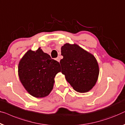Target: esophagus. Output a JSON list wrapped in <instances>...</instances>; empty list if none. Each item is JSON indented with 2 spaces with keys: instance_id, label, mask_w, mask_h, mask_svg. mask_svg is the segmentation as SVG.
<instances>
[{
  "instance_id": "34e87169",
  "label": "esophagus",
  "mask_w": 125,
  "mask_h": 125,
  "mask_svg": "<svg viewBox=\"0 0 125 125\" xmlns=\"http://www.w3.org/2000/svg\"><path fill=\"white\" fill-rule=\"evenodd\" d=\"M56 60L58 61V62H60V59L59 57H57V58L56 59Z\"/></svg>"
}]
</instances>
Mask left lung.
<instances>
[{"label":"left lung","mask_w":125,"mask_h":125,"mask_svg":"<svg viewBox=\"0 0 125 125\" xmlns=\"http://www.w3.org/2000/svg\"><path fill=\"white\" fill-rule=\"evenodd\" d=\"M61 50L63 56L60 61L61 73L66 81L78 93L89 91L98 78L99 68L96 59L75 44L66 43Z\"/></svg>","instance_id":"8db88e82"}]
</instances>
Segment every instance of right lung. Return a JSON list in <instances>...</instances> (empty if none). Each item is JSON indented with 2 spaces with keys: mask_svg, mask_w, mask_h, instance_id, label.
Masks as SVG:
<instances>
[{
  "mask_svg": "<svg viewBox=\"0 0 125 125\" xmlns=\"http://www.w3.org/2000/svg\"><path fill=\"white\" fill-rule=\"evenodd\" d=\"M60 72L58 61L52 59L41 48L29 50L20 61L18 73L26 91L35 97H43L51 93L54 78Z\"/></svg>",
  "mask_w": 125,
  "mask_h": 125,
  "instance_id": "1",
  "label": "right lung"
}]
</instances>
